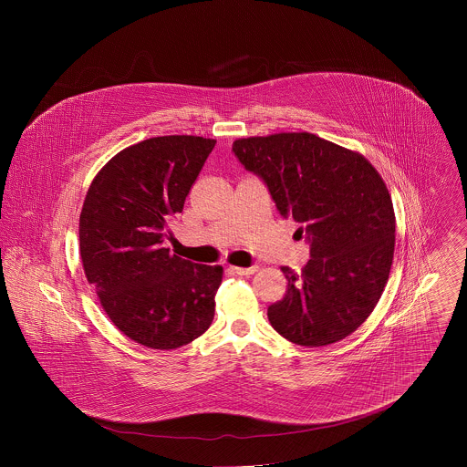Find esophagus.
Wrapping results in <instances>:
<instances>
[{
	"label": "esophagus",
	"instance_id": "esophagus-1",
	"mask_svg": "<svg viewBox=\"0 0 467 467\" xmlns=\"http://www.w3.org/2000/svg\"><path fill=\"white\" fill-rule=\"evenodd\" d=\"M231 269L234 271V273H238V275H254L259 267L257 266H250V267H238V266H231Z\"/></svg>",
	"mask_w": 467,
	"mask_h": 467
}]
</instances>
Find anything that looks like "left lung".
<instances>
[{
    "instance_id": "left-lung-1",
    "label": "left lung",
    "mask_w": 467,
    "mask_h": 467,
    "mask_svg": "<svg viewBox=\"0 0 467 467\" xmlns=\"http://www.w3.org/2000/svg\"><path fill=\"white\" fill-rule=\"evenodd\" d=\"M233 152L310 244L301 273L282 267L289 284L267 308L273 329L301 347L354 333L375 310L394 259L396 215L383 178L362 154L317 134L240 138Z\"/></svg>"
}]
</instances>
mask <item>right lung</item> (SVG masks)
<instances>
[{
  "instance_id": "obj_1",
  "label": "right lung",
  "mask_w": 467,
  "mask_h": 467,
  "mask_svg": "<svg viewBox=\"0 0 467 467\" xmlns=\"http://www.w3.org/2000/svg\"><path fill=\"white\" fill-rule=\"evenodd\" d=\"M215 143L187 134L143 140L111 157L84 201L88 282L113 326L143 347H183L213 320L223 266L194 265L162 244Z\"/></svg>"
}]
</instances>
